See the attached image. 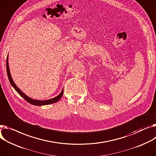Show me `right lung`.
Instances as JSON below:
<instances>
[{"label":"right lung","mask_w":156,"mask_h":156,"mask_svg":"<svg viewBox=\"0 0 156 156\" xmlns=\"http://www.w3.org/2000/svg\"><path fill=\"white\" fill-rule=\"evenodd\" d=\"M6 68H7V76L9 80V81L10 83V84L14 87V88L16 90V91L19 93V94L23 98H24L28 103H30V104L34 105H37V106H42V105H49V104H52V103H56L57 101H58L62 97L63 95V89L62 90L61 92L59 93V94L53 98H51L49 100H35V99H33L29 97H27L26 94L20 90L15 84V83L14 82L11 75H10V70H9V63H8V56L7 57V61H6Z\"/></svg>","instance_id":"obj_1"}]
</instances>
